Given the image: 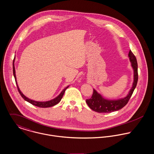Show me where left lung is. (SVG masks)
I'll list each match as a JSON object with an SVG mask.
<instances>
[{
    "instance_id": "left-lung-1",
    "label": "left lung",
    "mask_w": 154,
    "mask_h": 154,
    "mask_svg": "<svg viewBox=\"0 0 154 154\" xmlns=\"http://www.w3.org/2000/svg\"><path fill=\"white\" fill-rule=\"evenodd\" d=\"M128 57L131 63V66L134 70V82L128 94L125 97L119 100H109L103 98L101 95L93 89V94L91 98L86 100L87 105L91 109L100 113H109L121 109L128 103L137 86L138 79L137 61L131 50L129 51Z\"/></svg>"
}]
</instances>
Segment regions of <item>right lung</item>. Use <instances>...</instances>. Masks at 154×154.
I'll return each instance as SVG.
<instances>
[{"instance_id":"add662e5","label":"right lung","mask_w":154,"mask_h":154,"mask_svg":"<svg viewBox=\"0 0 154 154\" xmlns=\"http://www.w3.org/2000/svg\"><path fill=\"white\" fill-rule=\"evenodd\" d=\"M14 59L13 60V63H14ZM13 75H14V79H15V82L16 83V85H17V90H18V91L19 92L20 94L21 95V96L22 97V98H23L24 100L27 102H29V103L32 104V105L33 106H38V107H40V108H48V107H50V106H54L55 105H56L57 104H58L59 103L60 101H61L63 95L64 94V92L66 90V89L69 87V86H67V87H66L61 92V93L57 97H56L55 98L51 100H50V101H45V102H42V101H35L34 100H30L29 98H28L27 97H26L21 92V91L20 90L19 88V86L17 85V81H16V73H15V68H14V63L13 64Z\"/></svg>"}]
</instances>
